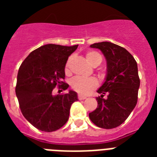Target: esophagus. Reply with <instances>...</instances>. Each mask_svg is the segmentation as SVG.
Listing matches in <instances>:
<instances>
[{"mask_svg": "<svg viewBox=\"0 0 157 157\" xmlns=\"http://www.w3.org/2000/svg\"><path fill=\"white\" fill-rule=\"evenodd\" d=\"M78 98L80 100H83V99H86V96H84L82 94H78Z\"/></svg>", "mask_w": 157, "mask_h": 157, "instance_id": "esophagus-1", "label": "esophagus"}]
</instances>
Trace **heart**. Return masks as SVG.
Instances as JSON below:
<instances>
[{"instance_id": "obj_1", "label": "heart", "mask_w": 157, "mask_h": 157, "mask_svg": "<svg viewBox=\"0 0 157 157\" xmlns=\"http://www.w3.org/2000/svg\"><path fill=\"white\" fill-rule=\"evenodd\" d=\"M86 60L91 66H98L102 63V56L98 53L95 51H89L86 54ZM71 58H69L65 66V71L66 73L69 72L70 63ZM71 86L74 90L81 94H88L91 91L98 86V81L94 77H81V76H76L71 80Z\"/></svg>"}]
</instances>
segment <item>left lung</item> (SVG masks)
<instances>
[{"label": "left lung", "instance_id": "left-lung-1", "mask_svg": "<svg viewBox=\"0 0 157 157\" xmlns=\"http://www.w3.org/2000/svg\"><path fill=\"white\" fill-rule=\"evenodd\" d=\"M91 48L102 51L107 61L105 81L97 92L98 107L89 114L98 127L113 129L128 118L138 101L140 80L134 58L124 48L108 41L94 43Z\"/></svg>", "mask_w": 157, "mask_h": 157}]
</instances>
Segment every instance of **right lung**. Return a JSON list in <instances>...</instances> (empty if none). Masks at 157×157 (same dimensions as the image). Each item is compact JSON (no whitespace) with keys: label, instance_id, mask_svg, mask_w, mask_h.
Here are the masks:
<instances>
[{"label":"right lung","instance_id":"obj_1","mask_svg":"<svg viewBox=\"0 0 157 157\" xmlns=\"http://www.w3.org/2000/svg\"><path fill=\"white\" fill-rule=\"evenodd\" d=\"M72 46L48 44L31 52L18 69L15 93L23 117L41 131L60 129L69 118L71 104L78 100L77 93L53 95L58 85L63 90L65 66L68 57L77 49Z\"/></svg>","mask_w":157,"mask_h":157}]
</instances>
